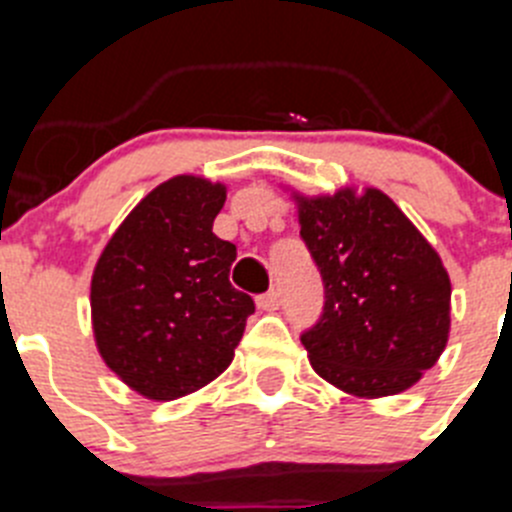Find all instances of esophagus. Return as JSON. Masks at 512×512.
I'll list each match as a JSON object with an SVG mask.
<instances>
[{
	"instance_id": "34e87169",
	"label": "esophagus",
	"mask_w": 512,
	"mask_h": 512,
	"mask_svg": "<svg viewBox=\"0 0 512 512\" xmlns=\"http://www.w3.org/2000/svg\"><path fill=\"white\" fill-rule=\"evenodd\" d=\"M256 305H259V310H277V307H279V292H277V289H269V292H264V295L256 297Z\"/></svg>"
}]
</instances>
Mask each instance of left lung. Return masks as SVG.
I'll return each instance as SVG.
<instances>
[{"label":"left lung","mask_w":512,"mask_h":512,"mask_svg":"<svg viewBox=\"0 0 512 512\" xmlns=\"http://www.w3.org/2000/svg\"><path fill=\"white\" fill-rule=\"evenodd\" d=\"M300 238L325 289L300 336L312 369L359 397L413 387L449 341L451 282L431 243L379 189L300 197Z\"/></svg>","instance_id":"obj_1"}]
</instances>
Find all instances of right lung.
Wrapping results in <instances>:
<instances>
[{"label":"right lung","instance_id":"right-lung-1","mask_svg":"<svg viewBox=\"0 0 512 512\" xmlns=\"http://www.w3.org/2000/svg\"><path fill=\"white\" fill-rule=\"evenodd\" d=\"M223 205V184L174 176L125 217L94 269L99 354L151 400H176L223 374L256 310L230 284L235 246L212 233Z\"/></svg>","mask_w":512,"mask_h":512}]
</instances>
